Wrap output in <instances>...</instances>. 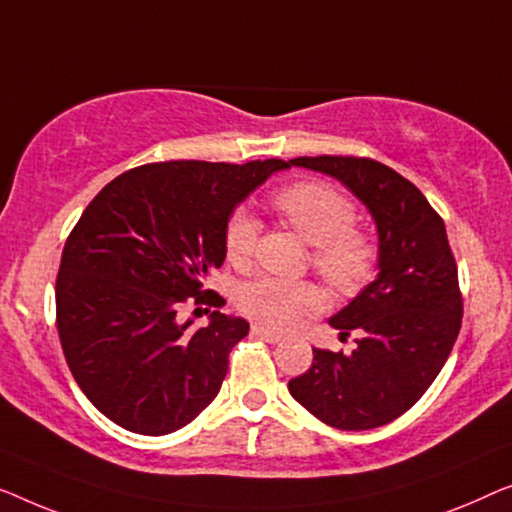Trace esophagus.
Returning a JSON list of instances; mask_svg holds the SVG:
<instances>
[{
  "mask_svg": "<svg viewBox=\"0 0 512 512\" xmlns=\"http://www.w3.org/2000/svg\"><path fill=\"white\" fill-rule=\"evenodd\" d=\"M250 334L264 338L266 343H280V341H283V336L276 334V331H269V329H264V327H259V325H253V329H250Z\"/></svg>",
  "mask_w": 512,
  "mask_h": 512,
  "instance_id": "esophagus-1",
  "label": "esophagus"
}]
</instances>
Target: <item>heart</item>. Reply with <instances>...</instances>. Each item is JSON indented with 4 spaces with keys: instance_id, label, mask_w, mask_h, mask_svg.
<instances>
[{
    "instance_id": "heart-1",
    "label": "heart",
    "mask_w": 512,
    "mask_h": 512,
    "mask_svg": "<svg viewBox=\"0 0 512 512\" xmlns=\"http://www.w3.org/2000/svg\"><path fill=\"white\" fill-rule=\"evenodd\" d=\"M273 208L287 225L313 246V266L336 290H355L371 276L376 264V243L362 229L352 227L355 206L341 192L320 183H294L276 192ZM259 225L241 211L229 220L225 232L227 259L234 266H248L255 255ZM320 292L306 280L257 278L243 285L239 308L257 325L290 329L306 315L318 311Z\"/></svg>"
}]
</instances>
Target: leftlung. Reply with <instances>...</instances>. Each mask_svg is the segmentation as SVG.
<instances>
[{
	"label": "left lung",
	"instance_id": "left-lung-1",
	"mask_svg": "<svg viewBox=\"0 0 512 512\" xmlns=\"http://www.w3.org/2000/svg\"><path fill=\"white\" fill-rule=\"evenodd\" d=\"M290 167L320 171L366 206L378 229V276L329 325L357 348H313V364L287 390L308 413L345 431L376 429L413 408L462 327V292L445 225L427 197L369 157H297Z\"/></svg>",
	"mask_w": 512,
	"mask_h": 512
}]
</instances>
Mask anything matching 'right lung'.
Wrapping results in <instances>:
<instances>
[{"label":"right lung","instance_id":"obj_1","mask_svg":"<svg viewBox=\"0 0 512 512\" xmlns=\"http://www.w3.org/2000/svg\"><path fill=\"white\" fill-rule=\"evenodd\" d=\"M283 160L157 162L125 171L85 208L55 283L60 343L85 397L122 429L164 436L218 397L250 325L211 313L190 331L187 299L222 306L204 280L225 262L234 208Z\"/></svg>","mask_w":512,"mask_h":512}]
</instances>
